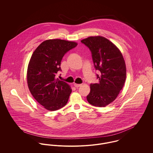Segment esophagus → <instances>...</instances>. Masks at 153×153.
Wrapping results in <instances>:
<instances>
[{"label":"esophagus","instance_id":"obj_1","mask_svg":"<svg viewBox=\"0 0 153 153\" xmlns=\"http://www.w3.org/2000/svg\"><path fill=\"white\" fill-rule=\"evenodd\" d=\"M82 85L81 84H74V86L76 88L79 87H81Z\"/></svg>","mask_w":153,"mask_h":153}]
</instances>
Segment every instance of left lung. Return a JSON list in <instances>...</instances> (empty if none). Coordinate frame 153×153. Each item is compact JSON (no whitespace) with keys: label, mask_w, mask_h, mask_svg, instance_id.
I'll use <instances>...</instances> for the list:
<instances>
[{"label":"left lung","mask_w":153,"mask_h":153,"mask_svg":"<svg viewBox=\"0 0 153 153\" xmlns=\"http://www.w3.org/2000/svg\"><path fill=\"white\" fill-rule=\"evenodd\" d=\"M81 42L89 49L94 67L101 73L97 74L99 82L90 85L88 102L95 107H105L115 100L124 85V58L118 48L102 36H91Z\"/></svg>","instance_id":"8db88e82"}]
</instances>
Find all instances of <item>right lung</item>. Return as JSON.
I'll return each instance as SVG.
<instances>
[{"instance_id":"right-lung-1","label":"right lung","mask_w":153,"mask_h":153,"mask_svg":"<svg viewBox=\"0 0 153 153\" xmlns=\"http://www.w3.org/2000/svg\"><path fill=\"white\" fill-rule=\"evenodd\" d=\"M77 44L61 39H49L40 44L33 53L27 72V85L34 98L49 111H56L68 102L72 89L55 78L61 71L64 55Z\"/></svg>"}]
</instances>
